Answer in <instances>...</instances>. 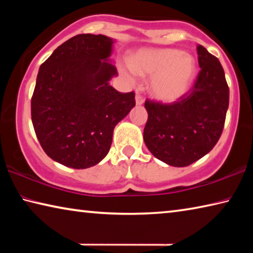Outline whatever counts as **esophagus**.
<instances>
[{"mask_svg": "<svg viewBox=\"0 0 253 253\" xmlns=\"http://www.w3.org/2000/svg\"><path fill=\"white\" fill-rule=\"evenodd\" d=\"M135 100H136V105H138V106L144 104V98H143V96L138 95V93H137V95H136Z\"/></svg>", "mask_w": 253, "mask_h": 253, "instance_id": "esophagus-1", "label": "esophagus"}]
</instances>
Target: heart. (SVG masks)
I'll return each instance as SVG.
<instances>
[{
    "instance_id": "b5f03b06",
    "label": "heart",
    "mask_w": 253,
    "mask_h": 253,
    "mask_svg": "<svg viewBox=\"0 0 253 253\" xmlns=\"http://www.w3.org/2000/svg\"><path fill=\"white\" fill-rule=\"evenodd\" d=\"M130 75H153L149 90L157 99L175 101L190 90L195 78V59L176 49H142L126 65Z\"/></svg>"
}]
</instances>
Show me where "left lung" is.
Masks as SVG:
<instances>
[{"label":"left lung","mask_w":253,"mask_h":253,"mask_svg":"<svg viewBox=\"0 0 253 253\" xmlns=\"http://www.w3.org/2000/svg\"><path fill=\"white\" fill-rule=\"evenodd\" d=\"M201 70L193 88L172 104L146 99L144 142L154 156L183 168L215 146L223 131L229 87L219 59L196 46Z\"/></svg>","instance_id":"1"}]
</instances>
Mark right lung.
Returning a JSON list of instances; mask_svg holds the SVG:
<instances>
[{
    "label": "right lung",
    "mask_w": 253,
    "mask_h": 253,
    "mask_svg": "<svg viewBox=\"0 0 253 253\" xmlns=\"http://www.w3.org/2000/svg\"><path fill=\"white\" fill-rule=\"evenodd\" d=\"M114 40L78 34L42 63L31 99L34 131L46 155L83 169L108 154L114 128L136 105L135 92L123 93L108 81Z\"/></svg>",
    "instance_id": "obj_1"
}]
</instances>
